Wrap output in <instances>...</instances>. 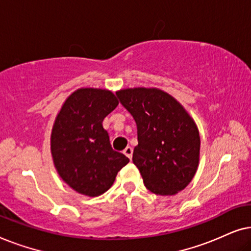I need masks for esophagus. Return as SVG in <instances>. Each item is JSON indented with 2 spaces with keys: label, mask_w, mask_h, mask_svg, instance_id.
Returning a JSON list of instances; mask_svg holds the SVG:
<instances>
[{
  "label": "esophagus",
  "mask_w": 251,
  "mask_h": 251,
  "mask_svg": "<svg viewBox=\"0 0 251 251\" xmlns=\"http://www.w3.org/2000/svg\"><path fill=\"white\" fill-rule=\"evenodd\" d=\"M123 153H125V155H126L130 160H131V157H132V149H131V147L126 146L125 151H123Z\"/></svg>",
  "instance_id": "esophagus-1"
}]
</instances>
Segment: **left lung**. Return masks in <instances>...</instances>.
I'll return each mask as SVG.
<instances>
[{"mask_svg": "<svg viewBox=\"0 0 251 251\" xmlns=\"http://www.w3.org/2000/svg\"><path fill=\"white\" fill-rule=\"evenodd\" d=\"M116 96L137 125L138 145L132 162L147 190L157 195L184 190L197 173L200 155V135L193 119L159 89H125Z\"/></svg>", "mask_w": 251, "mask_h": 251, "instance_id": "1", "label": "left lung"}]
</instances>
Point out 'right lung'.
Segmentation results:
<instances>
[{
    "label": "right lung",
    "instance_id": "obj_1",
    "mask_svg": "<svg viewBox=\"0 0 251 251\" xmlns=\"http://www.w3.org/2000/svg\"><path fill=\"white\" fill-rule=\"evenodd\" d=\"M102 89H78L61 107L51 133L58 174L78 193L97 197L108 190L129 159L112 149L102 121L118 106Z\"/></svg>",
    "mask_w": 251,
    "mask_h": 251
}]
</instances>
